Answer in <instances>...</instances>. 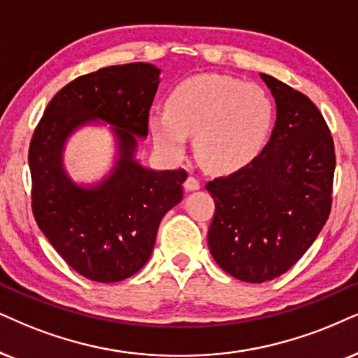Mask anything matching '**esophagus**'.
<instances>
[{
	"label": "esophagus",
	"instance_id": "1",
	"mask_svg": "<svg viewBox=\"0 0 358 358\" xmlns=\"http://www.w3.org/2000/svg\"><path fill=\"white\" fill-rule=\"evenodd\" d=\"M183 187H185V189H187V192H194V189H200L201 183H200V180L194 178V176H188V178L185 180Z\"/></svg>",
	"mask_w": 358,
	"mask_h": 358
}]
</instances>
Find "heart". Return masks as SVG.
Segmentation results:
<instances>
[{
    "mask_svg": "<svg viewBox=\"0 0 358 358\" xmlns=\"http://www.w3.org/2000/svg\"><path fill=\"white\" fill-rule=\"evenodd\" d=\"M274 106L259 85L231 76L201 74L183 80L166 99V112L150 115L155 145L180 158L187 135L206 169L233 173L251 165L268 143Z\"/></svg>",
    "mask_w": 358,
    "mask_h": 358,
    "instance_id": "b5f03b06",
    "label": "heart"
}]
</instances>
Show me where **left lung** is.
I'll return each instance as SVG.
<instances>
[{
  "label": "left lung",
  "instance_id": "1",
  "mask_svg": "<svg viewBox=\"0 0 358 358\" xmlns=\"http://www.w3.org/2000/svg\"><path fill=\"white\" fill-rule=\"evenodd\" d=\"M275 101V124L261 155L206 183L215 200L208 246L244 282H266L301 259L330 215L336 150L314 102L261 74Z\"/></svg>",
  "mask_w": 358,
  "mask_h": 358
}]
</instances>
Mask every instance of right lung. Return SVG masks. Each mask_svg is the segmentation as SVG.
I'll use <instances>...</instances> for the list:
<instances>
[{
	"label": "right lung",
	"mask_w": 358,
	"mask_h": 358,
	"mask_svg": "<svg viewBox=\"0 0 358 358\" xmlns=\"http://www.w3.org/2000/svg\"><path fill=\"white\" fill-rule=\"evenodd\" d=\"M148 62L80 76L48 103L29 145L33 215L72 269L97 282H119L145 266L158 224L183 198L185 170H150L135 160L148 135V112L160 84ZM113 127L117 162L102 182L83 187L64 169V145L80 126Z\"/></svg>",
	"instance_id": "right-lung-1"
}]
</instances>
